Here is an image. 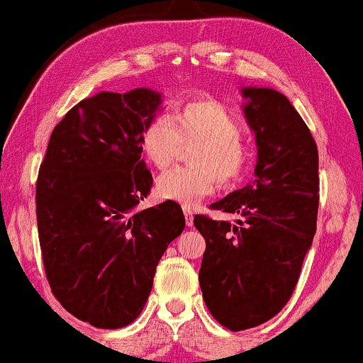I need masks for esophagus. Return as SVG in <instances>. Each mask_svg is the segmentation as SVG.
<instances>
[{
	"mask_svg": "<svg viewBox=\"0 0 363 363\" xmlns=\"http://www.w3.org/2000/svg\"><path fill=\"white\" fill-rule=\"evenodd\" d=\"M182 209H184L186 225L187 226H193L194 225V215H193V211H191V208L189 206H182Z\"/></svg>",
	"mask_w": 363,
	"mask_h": 363,
	"instance_id": "obj_1",
	"label": "esophagus"
}]
</instances>
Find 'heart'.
Here are the masks:
<instances>
[{
	"label": "heart",
	"mask_w": 363,
	"mask_h": 363,
	"mask_svg": "<svg viewBox=\"0 0 363 363\" xmlns=\"http://www.w3.org/2000/svg\"><path fill=\"white\" fill-rule=\"evenodd\" d=\"M242 123L216 99H196L172 115H157L140 137L143 154L164 170L177 160L184 145H199L191 157L196 169H174L157 179L155 191L165 201L193 206L215 191L216 177L231 184L243 174L248 154Z\"/></svg>",
	"instance_id": "1"
}]
</instances>
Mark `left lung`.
Segmentation results:
<instances>
[{"label":"left lung","mask_w":363,"mask_h":363,"mask_svg":"<svg viewBox=\"0 0 363 363\" xmlns=\"http://www.w3.org/2000/svg\"><path fill=\"white\" fill-rule=\"evenodd\" d=\"M255 132L253 181L211 204L235 225L196 215L206 240L199 269L203 299L231 331L269 321L294 292L318 218V147L289 99L272 87L242 89Z\"/></svg>","instance_id":"1"}]
</instances>
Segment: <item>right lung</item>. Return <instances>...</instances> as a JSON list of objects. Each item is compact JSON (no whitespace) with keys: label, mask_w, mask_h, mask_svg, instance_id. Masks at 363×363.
I'll use <instances>...</instances> for the list:
<instances>
[{"label":"right lung","mask_w":363,"mask_h":363,"mask_svg":"<svg viewBox=\"0 0 363 363\" xmlns=\"http://www.w3.org/2000/svg\"><path fill=\"white\" fill-rule=\"evenodd\" d=\"M160 110L162 94L148 87L82 99L54 128L38 172L47 279L96 328H123L142 313L159 260L186 226L174 201L138 209L154 184L140 137Z\"/></svg>","instance_id":"right-lung-1"}]
</instances>
